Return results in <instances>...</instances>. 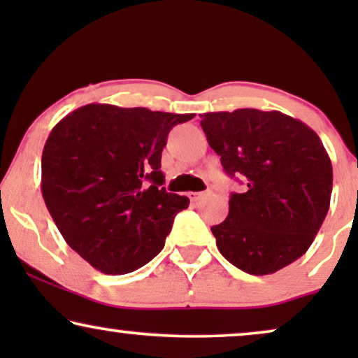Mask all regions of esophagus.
<instances>
[{
    "label": "esophagus",
    "mask_w": 358,
    "mask_h": 358,
    "mask_svg": "<svg viewBox=\"0 0 358 358\" xmlns=\"http://www.w3.org/2000/svg\"><path fill=\"white\" fill-rule=\"evenodd\" d=\"M187 195H189L190 202H199V200L205 195V192H189Z\"/></svg>",
    "instance_id": "34e87169"
}]
</instances>
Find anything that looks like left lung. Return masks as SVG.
Instances as JSON below:
<instances>
[{
	"label": "left lung",
	"mask_w": 358,
	"mask_h": 358,
	"mask_svg": "<svg viewBox=\"0 0 358 358\" xmlns=\"http://www.w3.org/2000/svg\"><path fill=\"white\" fill-rule=\"evenodd\" d=\"M202 129L243 194L212 227L222 256L251 275H267L308 251L331 203L332 164L315 130L278 110L207 112Z\"/></svg>",
	"instance_id": "1"
}]
</instances>
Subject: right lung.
I'll list each match as a JSON object with an SVG mask.
<instances>
[{
    "label": "right lung",
    "instance_id": "right-lung-1",
    "mask_svg": "<svg viewBox=\"0 0 358 358\" xmlns=\"http://www.w3.org/2000/svg\"><path fill=\"white\" fill-rule=\"evenodd\" d=\"M194 117L94 102L53 127L43 200L68 246L97 271L134 272L164 248L189 199L166 192L161 153L169 130Z\"/></svg>",
    "mask_w": 358,
    "mask_h": 358
}]
</instances>
